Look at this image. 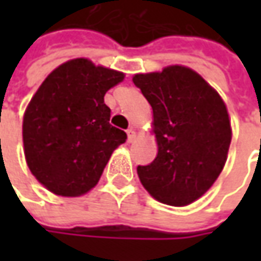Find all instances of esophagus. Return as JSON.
Segmentation results:
<instances>
[{
    "instance_id": "obj_1",
    "label": "esophagus",
    "mask_w": 261,
    "mask_h": 261,
    "mask_svg": "<svg viewBox=\"0 0 261 261\" xmlns=\"http://www.w3.org/2000/svg\"><path fill=\"white\" fill-rule=\"evenodd\" d=\"M126 134H127V142H134L135 141V129L134 127H129L127 130H126Z\"/></svg>"
}]
</instances>
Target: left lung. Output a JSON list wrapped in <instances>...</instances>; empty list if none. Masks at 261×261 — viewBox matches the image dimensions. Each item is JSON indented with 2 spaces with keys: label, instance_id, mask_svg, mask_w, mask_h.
<instances>
[{
  "label": "left lung",
  "instance_id": "obj_1",
  "mask_svg": "<svg viewBox=\"0 0 261 261\" xmlns=\"http://www.w3.org/2000/svg\"><path fill=\"white\" fill-rule=\"evenodd\" d=\"M134 84L152 107L158 154L136 168L145 190L170 206H187L205 195L225 166L232 138L222 97L192 68L166 66L135 74Z\"/></svg>",
  "mask_w": 261,
  "mask_h": 261
}]
</instances>
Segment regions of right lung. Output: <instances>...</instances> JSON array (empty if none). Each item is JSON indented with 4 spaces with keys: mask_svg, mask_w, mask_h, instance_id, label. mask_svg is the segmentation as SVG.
<instances>
[{
    "mask_svg": "<svg viewBox=\"0 0 261 261\" xmlns=\"http://www.w3.org/2000/svg\"><path fill=\"white\" fill-rule=\"evenodd\" d=\"M125 74L87 58L55 68L23 116L25 163L36 180L65 197L86 195L103 174L126 134L109 123L105 94Z\"/></svg>",
    "mask_w": 261,
    "mask_h": 261,
    "instance_id": "right-lung-1",
    "label": "right lung"
}]
</instances>
